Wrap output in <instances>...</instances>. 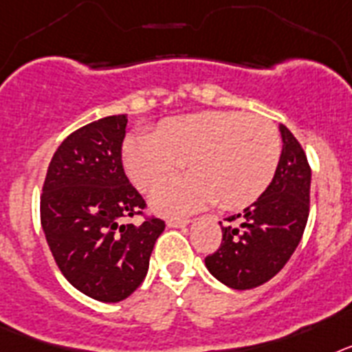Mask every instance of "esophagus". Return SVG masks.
I'll list each match as a JSON object with an SVG mask.
<instances>
[{
  "instance_id": "obj_1",
  "label": "esophagus",
  "mask_w": 352,
  "mask_h": 352,
  "mask_svg": "<svg viewBox=\"0 0 352 352\" xmlns=\"http://www.w3.org/2000/svg\"><path fill=\"white\" fill-rule=\"evenodd\" d=\"M168 227H173V228H180V227H186L189 223V219H179V218H170L168 219Z\"/></svg>"
}]
</instances>
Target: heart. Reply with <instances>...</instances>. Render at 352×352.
I'll return each instance as SVG.
<instances>
[{"instance_id":"heart-1","label":"heart","mask_w":352,"mask_h":352,"mask_svg":"<svg viewBox=\"0 0 352 352\" xmlns=\"http://www.w3.org/2000/svg\"><path fill=\"white\" fill-rule=\"evenodd\" d=\"M282 155L271 120L241 111H200L170 118L155 134H134L124 143L127 175L148 191L186 163L191 175L152 193L155 210L188 214L218 201L243 209L264 195Z\"/></svg>"}]
</instances>
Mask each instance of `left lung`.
<instances>
[{"label":"left lung","instance_id":"obj_1","mask_svg":"<svg viewBox=\"0 0 352 352\" xmlns=\"http://www.w3.org/2000/svg\"><path fill=\"white\" fill-rule=\"evenodd\" d=\"M283 151L276 173L258 200L227 218L223 239L206 265L225 285L246 290L283 269L303 237L310 212L311 170L301 143L280 125Z\"/></svg>","mask_w":352,"mask_h":352}]
</instances>
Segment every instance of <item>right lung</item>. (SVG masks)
Returning a JSON list of instances; mask_svg holds the SVG:
<instances>
[{
    "mask_svg": "<svg viewBox=\"0 0 352 352\" xmlns=\"http://www.w3.org/2000/svg\"><path fill=\"white\" fill-rule=\"evenodd\" d=\"M125 115L100 118L69 134L54 152L41 195V223L67 282L102 303H118L142 285L163 219L122 164ZM143 215L142 226L124 219Z\"/></svg>",
    "mask_w": 352,
    "mask_h": 352,
    "instance_id": "add662e5",
    "label": "right lung"
}]
</instances>
